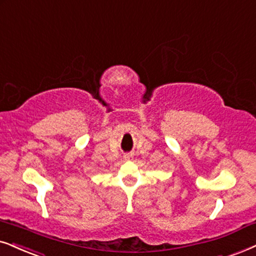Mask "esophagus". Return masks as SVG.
<instances>
[{"instance_id":"1","label":"esophagus","mask_w":256,"mask_h":256,"mask_svg":"<svg viewBox=\"0 0 256 256\" xmlns=\"http://www.w3.org/2000/svg\"><path fill=\"white\" fill-rule=\"evenodd\" d=\"M124 158H125V160H130L132 158V154H125Z\"/></svg>"}]
</instances>
